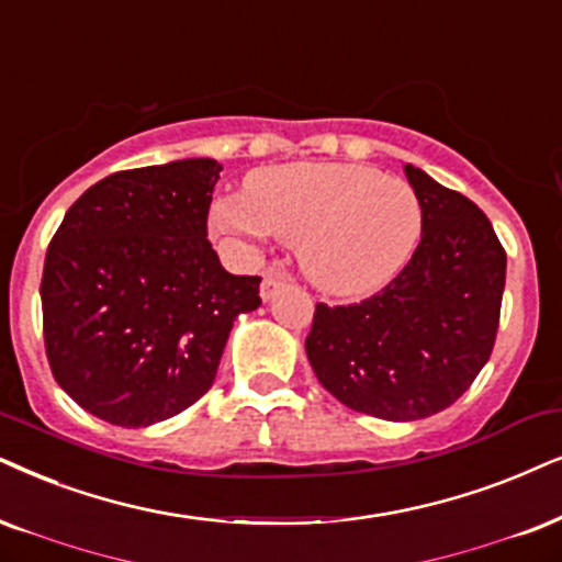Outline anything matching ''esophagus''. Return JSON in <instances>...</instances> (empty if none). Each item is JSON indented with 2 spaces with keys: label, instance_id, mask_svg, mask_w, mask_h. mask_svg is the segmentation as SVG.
<instances>
[{
  "label": "esophagus",
  "instance_id": "esophagus-1",
  "mask_svg": "<svg viewBox=\"0 0 562 562\" xmlns=\"http://www.w3.org/2000/svg\"><path fill=\"white\" fill-rule=\"evenodd\" d=\"M285 282H288V272H285V269H280V267H267L265 277H261V288H259L261 297H265V301H269V297H272V295L277 293V288L285 285Z\"/></svg>",
  "mask_w": 562,
  "mask_h": 562
}]
</instances>
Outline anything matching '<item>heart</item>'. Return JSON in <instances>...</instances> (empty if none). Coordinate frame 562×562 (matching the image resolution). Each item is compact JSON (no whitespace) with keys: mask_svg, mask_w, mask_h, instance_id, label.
Wrapping results in <instances>:
<instances>
[{"mask_svg":"<svg viewBox=\"0 0 562 562\" xmlns=\"http://www.w3.org/2000/svg\"><path fill=\"white\" fill-rule=\"evenodd\" d=\"M217 233L297 246L303 274L329 295H366L415 254L423 204L407 181L358 162H290L254 170L244 196L212 207Z\"/></svg>","mask_w":562,"mask_h":562,"instance_id":"b5f03b06","label":"heart"}]
</instances>
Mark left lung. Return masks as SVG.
Returning a JSON list of instances; mask_svg holds the SVG:
<instances>
[{
    "label": "left lung",
    "mask_w": 562,
    "mask_h": 562,
    "mask_svg": "<svg viewBox=\"0 0 562 562\" xmlns=\"http://www.w3.org/2000/svg\"><path fill=\"white\" fill-rule=\"evenodd\" d=\"M423 238L400 274L352 305L316 303L305 352L345 407L383 420L430 417L459 400L493 352L506 248L472 199L420 168Z\"/></svg>",
    "instance_id": "8db88e82"
}]
</instances>
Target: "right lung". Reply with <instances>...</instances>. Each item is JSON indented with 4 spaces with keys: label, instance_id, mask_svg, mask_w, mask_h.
I'll use <instances>...</instances> for the list:
<instances>
[{
    "label": "right lung",
    "instance_id": "1",
    "mask_svg": "<svg viewBox=\"0 0 562 562\" xmlns=\"http://www.w3.org/2000/svg\"><path fill=\"white\" fill-rule=\"evenodd\" d=\"M210 158L119 170L64 215L41 277L44 345L72 400L122 428L168 420L207 394L261 277L231 274L207 240Z\"/></svg>",
    "mask_w": 562,
    "mask_h": 562
}]
</instances>
